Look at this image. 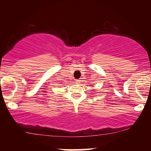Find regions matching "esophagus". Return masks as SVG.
Here are the masks:
<instances>
[{
    "mask_svg": "<svg viewBox=\"0 0 151 151\" xmlns=\"http://www.w3.org/2000/svg\"><path fill=\"white\" fill-rule=\"evenodd\" d=\"M81 81V79H77V80L76 81V83H77V84H79V83H80Z\"/></svg>",
    "mask_w": 151,
    "mask_h": 151,
    "instance_id": "obj_1",
    "label": "esophagus"
}]
</instances>
